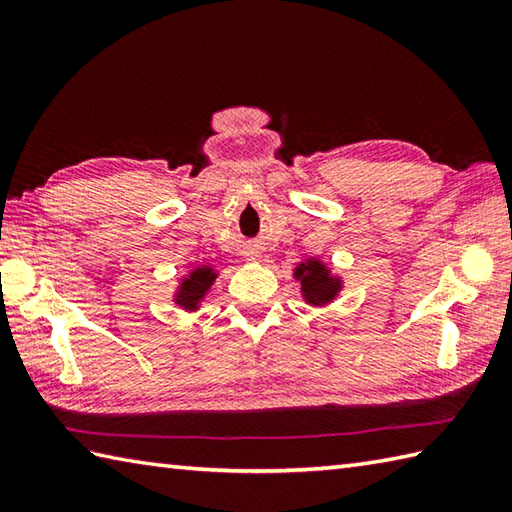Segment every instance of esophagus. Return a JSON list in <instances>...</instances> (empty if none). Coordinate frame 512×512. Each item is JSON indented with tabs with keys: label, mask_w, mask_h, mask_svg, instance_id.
Instances as JSON below:
<instances>
[{
	"label": "esophagus",
	"mask_w": 512,
	"mask_h": 512,
	"mask_svg": "<svg viewBox=\"0 0 512 512\" xmlns=\"http://www.w3.org/2000/svg\"><path fill=\"white\" fill-rule=\"evenodd\" d=\"M250 257H253V255H250Z\"/></svg>",
	"instance_id": "esophagus-1"
}]
</instances>
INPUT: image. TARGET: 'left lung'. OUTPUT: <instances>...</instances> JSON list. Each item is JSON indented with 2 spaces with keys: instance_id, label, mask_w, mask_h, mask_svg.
Returning a JSON list of instances; mask_svg holds the SVG:
<instances>
[{
  "instance_id": "left-lung-1",
  "label": "left lung",
  "mask_w": 512,
  "mask_h": 512,
  "mask_svg": "<svg viewBox=\"0 0 512 512\" xmlns=\"http://www.w3.org/2000/svg\"><path fill=\"white\" fill-rule=\"evenodd\" d=\"M295 277L301 279L303 297L314 303V306L332 301L336 297V292H339V281L332 279L328 268L317 262V259H308L306 264H301Z\"/></svg>"
}]
</instances>
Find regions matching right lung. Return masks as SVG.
<instances>
[{"label":"right lung","mask_w":512,"mask_h":512,"mask_svg":"<svg viewBox=\"0 0 512 512\" xmlns=\"http://www.w3.org/2000/svg\"><path fill=\"white\" fill-rule=\"evenodd\" d=\"M213 281H215L213 268H209V266L195 268L193 273L182 281V288L178 292V299L176 301L180 303L182 308H187V310L198 308L200 299L206 295V290L211 288Z\"/></svg>","instance_id":"obj_1"}]
</instances>
